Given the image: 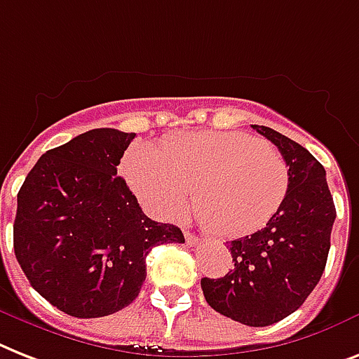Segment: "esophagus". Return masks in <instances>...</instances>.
Returning <instances> with one entry per match:
<instances>
[{
	"label": "esophagus",
	"instance_id": "1",
	"mask_svg": "<svg viewBox=\"0 0 359 359\" xmlns=\"http://www.w3.org/2000/svg\"><path fill=\"white\" fill-rule=\"evenodd\" d=\"M184 238H186V245H189V247H194V245H197V243H199L197 236H195L194 232H189V230H186V232H184Z\"/></svg>",
	"mask_w": 359,
	"mask_h": 359
}]
</instances>
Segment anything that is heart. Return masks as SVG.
Instances as JSON below:
<instances>
[{
	"label": "heart",
	"instance_id": "heart-1",
	"mask_svg": "<svg viewBox=\"0 0 359 359\" xmlns=\"http://www.w3.org/2000/svg\"><path fill=\"white\" fill-rule=\"evenodd\" d=\"M125 175L140 201L160 219L194 208L215 234L232 238L260 229L282 205L290 168L267 142L245 133L205 130L165 140L160 149L134 145Z\"/></svg>",
	"mask_w": 359,
	"mask_h": 359
}]
</instances>
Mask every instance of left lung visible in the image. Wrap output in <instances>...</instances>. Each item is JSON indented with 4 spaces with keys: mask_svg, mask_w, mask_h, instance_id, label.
Wrapping results in <instances>:
<instances>
[{
    "mask_svg": "<svg viewBox=\"0 0 359 359\" xmlns=\"http://www.w3.org/2000/svg\"><path fill=\"white\" fill-rule=\"evenodd\" d=\"M278 147L290 168L282 205L264 229L226 241L234 269L203 278L205 299L215 311L247 326H269L308 299L325 271L336 206L321 162L284 134L252 125Z\"/></svg>",
    "mask_w": 359,
    "mask_h": 359,
    "instance_id": "left-lung-1",
    "label": "left lung"
}]
</instances>
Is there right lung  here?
I'll return each instance as SVG.
<instances>
[{
	"label": "right lung",
	"mask_w": 359,
	"mask_h": 359,
	"mask_svg": "<svg viewBox=\"0 0 359 359\" xmlns=\"http://www.w3.org/2000/svg\"><path fill=\"white\" fill-rule=\"evenodd\" d=\"M134 133L94 129L40 156L18 191L14 255L34 290L79 319L123 310L145 280V258L184 243L179 226L142 212L119 160Z\"/></svg>",
	"instance_id": "1"
}]
</instances>
